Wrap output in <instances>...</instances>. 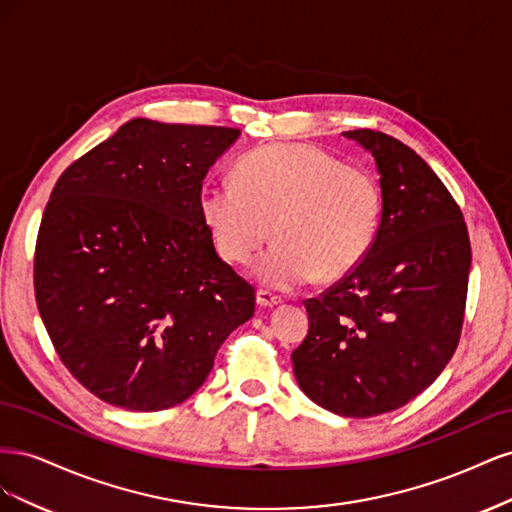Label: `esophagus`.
Masks as SVG:
<instances>
[{"label":"esophagus","instance_id":"obj_1","mask_svg":"<svg viewBox=\"0 0 512 512\" xmlns=\"http://www.w3.org/2000/svg\"><path fill=\"white\" fill-rule=\"evenodd\" d=\"M256 301H258L260 307H275V305L282 303V297H280V294L267 290V288H260L256 292Z\"/></svg>","mask_w":512,"mask_h":512}]
</instances>
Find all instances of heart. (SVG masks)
<instances>
[{
	"label": "heart",
	"mask_w": 512,
	"mask_h": 512,
	"mask_svg": "<svg viewBox=\"0 0 512 512\" xmlns=\"http://www.w3.org/2000/svg\"><path fill=\"white\" fill-rule=\"evenodd\" d=\"M380 188L361 168L314 145L260 147L237 164L235 181L205 185L200 215L232 265H250L275 290L337 282L361 265L380 222Z\"/></svg>",
	"instance_id": "1"
}]
</instances>
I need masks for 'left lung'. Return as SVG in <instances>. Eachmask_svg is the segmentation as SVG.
Here are the masks:
<instances>
[{"instance_id":"8db88e82","label":"left lung","mask_w":512,"mask_h":512,"mask_svg":"<svg viewBox=\"0 0 512 512\" xmlns=\"http://www.w3.org/2000/svg\"><path fill=\"white\" fill-rule=\"evenodd\" d=\"M344 136L376 160L380 224L361 265L303 301L309 331L290 359L320 408L369 418L406 406L451 361L472 250L455 198L414 149L378 130Z\"/></svg>"}]
</instances>
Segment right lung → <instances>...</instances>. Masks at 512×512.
Returning <instances> with one entry per match:
<instances>
[{
    "instance_id": "obj_1",
    "label": "right lung",
    "mask_w": 512,
    "mask_h": 512,
    "mask_svg": "<svg viewBox=\"0 0 512 512\" xmlns=\"http://www.w3.org/2000/svg\"><path fill=\"white\" fill-rule=\"evenodd\" d=\"M239 134L132 119L55 183L34 254L38 312L61 363L106 404H181L254 316V286L200 215L209 166Z\"/></svg>"
}]
</instances>
